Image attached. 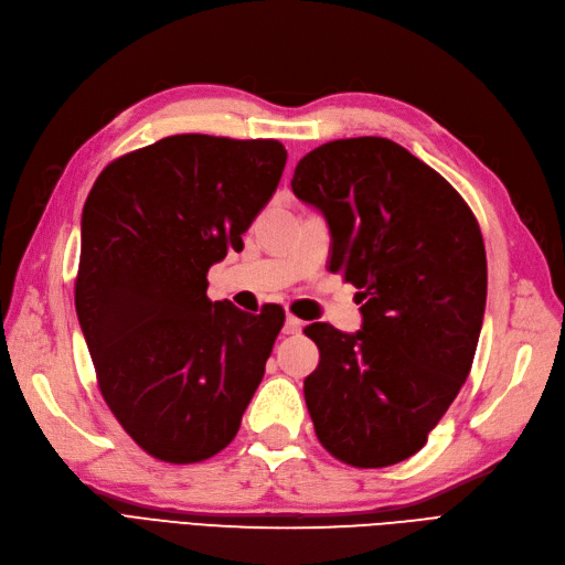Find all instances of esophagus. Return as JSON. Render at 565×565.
<instances>
[{"mask_svg":"<svg viewBox=\"0 0 565 565\" xmlns=\"http://www.w3.org/2000/svg\"><path fill=\"white\" fill-rule=\"evenodd\" d=\"M301 328H303L301 320H299L297 316H292V313H287L282 332H285V334H299V332H301Z\"/></svg>","mask_w":565,"mask_h":565,"instance_id":"obj_1","label":"esophagus"}]
</instances>
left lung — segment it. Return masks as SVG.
<instances>
[{
    "mask_svg": "<svg viewBox=\"0 0 565 565\" xmlns=\"http://www.w3.org/2000/svg\"><path fill=\"white\" fill-rule=\"evenodd\" d=\"M326 213L330 270L359 289L363 328H303L320 352L303 380L316 437L354 468L423 449L470 373L487 299L480 225L463 196L387 137L316 147L292 178Z\"/></svg>",
    "mask_w": 565,
    "mask_h": 565,
    "instance_id": "8db88e82",
    "label": "left lung"
}]
</instances>
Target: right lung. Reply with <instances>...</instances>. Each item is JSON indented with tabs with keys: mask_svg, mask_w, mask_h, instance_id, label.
<instances>
[{
	"mask_svg": "<svg viewBox=\"0 0 565 565\" xmlns=\"http://www.w3.org/2000/svg\"><path fill=\"white\" fill-rule=\"evenodd\" d=\"M278 140L171 135L114 159L83 209L75 311L106 406L135 445L200 463L231 445L285 311L206 297L276 192Z\"/></svg>",
	"mask_w": 565,
	"mask_h": 565,
	"instance_id": "1",
	"label": "right lung"
}]
</instances>
